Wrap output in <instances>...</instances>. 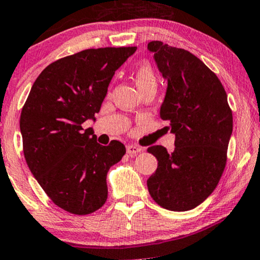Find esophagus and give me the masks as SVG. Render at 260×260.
Instances as JSON below:
<instances>
[{
  "label": "esophagus",
  "instance_id": "obj_1",
  "mask_svg": "<svg viewBox=\"0 0 260 260\" xmlns=\"http://www.w3.org/2000/svg\"><path fill=\"white\" fill-rule=\"evenodd\" d=\"M126 151L128 154H138V153H140L142 151V148L140 146H137V145H128L126 147Z\"/></svg>",
  "mask_w": 260,
  "mask_h": 260
}]
</instances>
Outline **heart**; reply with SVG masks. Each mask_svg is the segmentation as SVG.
<instances>
[{
    "instance_id": "b5f03b06",
    "label": "heart",
    "mask_w": 260,
    "mask_h": 260,
    "mask_svg": "<svg viewBox=\"0 0 260 260\" xmlns=\"http://www.w3.org/2000/svg\"><path fill=\"white\" fill-rule=\"evenodd\" d=\"M134 80L139 89L149 85L156 86V76L148 64L139 66L134 73Z\"/></svg>"
}]
</instances>
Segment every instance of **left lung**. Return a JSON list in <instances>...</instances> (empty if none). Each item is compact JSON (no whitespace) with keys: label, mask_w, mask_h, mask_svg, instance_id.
I'll return each instance as SVG.
<instances>
[{"label":"left lung","mask_w":260,"mask_h":260,"mask_svg":"<svg viewBox=\"0 0 260 260\" xmlns=\"http://www.w3.org/2000/svg\"><path fill=\"white\" fill-rule=\"evenodd\" d=\"M147 49L167 89L160 118L170 121L175 135L172 153L162 146L147 148L158 160L148 178L154 202L170 211H188L202 204L217 187L226 165L232 134V111L218 76L192 53L152 41Z\"/></svg>","instance_id":"1"}]
</instances>
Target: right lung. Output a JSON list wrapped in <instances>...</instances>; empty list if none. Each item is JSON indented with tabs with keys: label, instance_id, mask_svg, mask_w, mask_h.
<instances>
[{
	"label": "right lung",
	"instance_id": "add662e5",
	"mask_svg": "<svg viewBox=\"0 0 260 260\" xmlns=\"http://www.w3.org/2000/svg\"><path fill=\"white\" fill-rule=\"evenodd\" d=\"M137 47L86 49L43 69L22 108L20 129L29 170L53 203L73 214L93 213L107 200V172L126 148L96 142L92 128L116 69Z\"/></svg>",
	"mask_w": 260,
	"mask_h": 260
}]
</instances>
